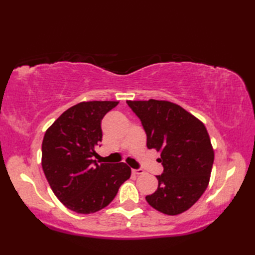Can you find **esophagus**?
I'll list each match as a JSON object with an SVG mask.
<instances>
[{
    "mask_svg": "<svg viewBox=\"0 0 255 255\" xmlns=\"http://www.w3.org/2000/svg\"><path fill=\"white\" fill-rule=\"evenodd\" d=\"M132 173H133V174H136V175H140V174H143V170H141V169H133Z\"/></svg>",
    "mask_w": 255,
    "mask_h": 255,
    "instance_id": "esophagus-1",
    "label": "esophagus"
}]
</instances>
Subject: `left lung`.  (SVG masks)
Here are the masks:
<instances>
[{
	"instance_id": "8db88e82",
	"label": "left lung",
	"mask_w": 255,
	"mask_h": 255,
	"mask_svg": "<svg viewBox=\"0 0 255 255\" xmlns=\"http://www.w3.org/2000/svg\"><path fill=\"white\" fill-rule=\"evenodd\" d=\"M147 133L148 149L161 152L163 173L158 189L145 196L160 213L175 216L189 209L208 186L214 149L205 125L169 101H127Z\"/></svg>"
}]
</instances>
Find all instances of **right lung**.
<instances>
[{
  "label": "right lung",
  "mask_w": 255,
  "mask_h": 255,
  "mask_svg": "<svg viewBox=\"0 0 255 255\" xmlns=\"http://www.w3.org/2000/svg\"><path fill=\"white\" fill-rule=\"evenodd\" d=\"M114 101L81 102L47 129L41 165L57 198L79 214L96 213L115 198L131 175L126 163H97L94 148L102 141L101 122L117 106Z\"/></svg>",
  "instance_id": "add662e5"
}]
</instances>
